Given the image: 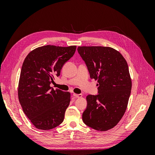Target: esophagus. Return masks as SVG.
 <instances>
[{
    "mask_svg": "<svg viewBox=\"0 0 155 155\" xmlns=\"http://www.w3.org/2000/svg\"><path fill=\"white\" fill-rule=\"evenodd\" d=\"M73 96H74V97H78V98L82 97V94H73Z\"/></svg>",
    "mask_w": 155,
    "mask_h": 155,
    "instance_id": "esophagus-1",
    "label": "esophagus"
}]
</instances>
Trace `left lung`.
Returning <instances> with one entry per match:
<instances>
[{"instance_id":"left-lung-1","label":"left lung","mask_w":155,"mask_h":155,"mask_svg":"<svg viewBox=\"0 0 155 155\" xmlns=\"http://www.w3.org/2000/svg\"><path fill=\"white\" fill-rule=\"evenodd\" d=\"M91 79L97 80L98 94L87 96L83 122L100 131L113 128L128 105L132 81L127 63L118 51L107 46H78Z\"/></svg>"}]
</instances>
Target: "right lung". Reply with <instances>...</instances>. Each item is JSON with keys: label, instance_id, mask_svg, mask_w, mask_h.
I'll return each instance as SVG.
<instances>
[{"label": "right lung", "instance_id": "right-lung-1", "mask_svg": "<svg viewBox=\"0 0 155 155\" xmlns=\"http://www.w3.org/2000/svg\"><path fill=\"white\" fill-rule=\"evenodd\" d=\"M76 46L46 45L31 51L23 62L18 86L23 112L36 128L50 130L59 125L70 101V93L50 87Z\"/></svg>", "mask_w": 155, "mask_h": 155}]
</instances>
